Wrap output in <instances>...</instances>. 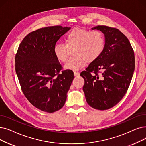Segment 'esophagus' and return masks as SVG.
Masks as SVG:
<instances>
[{"mask_svg":"<svg viewBox=\"0 0 146 146\" xmlns=\"http://www.w3.org/2000/svg\"><path fill=\"white\" fill-rule=\"evenodd\" d=\"M74 76H78L79 75V72H74Z\"/></svg>","mask_w":146,"mask_h":146,"instance_id":"1","label":"esophagus"}]
</instances>
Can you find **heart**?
Returning a JSON list of instances; mask_svg holds the SVG:
<instances>
[{
	"label": "heart",
	"instance_id": "heart-1",
	"mask_svg": "<svg viewBox=\"0 0 146 146\" xmlns=\"http://www.w3.org/2000/svg\"><path fill=\"white\" fill-rule=\"evenodd\" d=\"M65 43H57L54 46V53L58 61H67L70 50L73 55L64 65L66 69L78 70L86 62L97 60L102 54L105 39L103 33L98 30L90 31L80 27H74L67 33Z\"/></svg>",
	"mask_w": 146,
	"mask_h": 146
}]
</instances>
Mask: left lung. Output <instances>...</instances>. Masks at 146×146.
I'll use <instances>...</instances> for the list:
<instances>
[{
    "instance_id": "8db88e82",
    "label": "left lung",
    "mask_w": 146,
    "mask_h": 146,
    "mask_svg": "<svg viewBox=\"0 0 146 146\" xmlns=\"http://www.w3.org/2000/svg\"><path fill=\"white\" fill-rule=\"evenodd\" d=\"M103 32L102 54L80 73L86 102L92 108L104 110L116 105L128 91L135 69V55L131 43L119 29L106 26L92 29Z\"/></svg>"
}]
</instances>
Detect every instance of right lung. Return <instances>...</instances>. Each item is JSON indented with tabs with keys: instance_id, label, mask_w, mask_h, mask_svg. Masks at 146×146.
Returning <instances> with one entry per match:
<instances>
[{
	"instance_id": "right-lung-1",
	"label": "right lung",
	"mask_w": 146,
	"mask_h": 146,
	"mask_svg": "<svg viewBox=\"0 0 146 146\" xmlns=\"http://www.w3.org/2000/svg\"><path fill=\"white\" fill-rule=\"evenodd\" d=\"M68 27L49 26L31 31L19 45L15 72L21 89L37 109L54 113L64 106L74 78L71 70H62L54 48Z\"/></svg>"
}]
</instances>
